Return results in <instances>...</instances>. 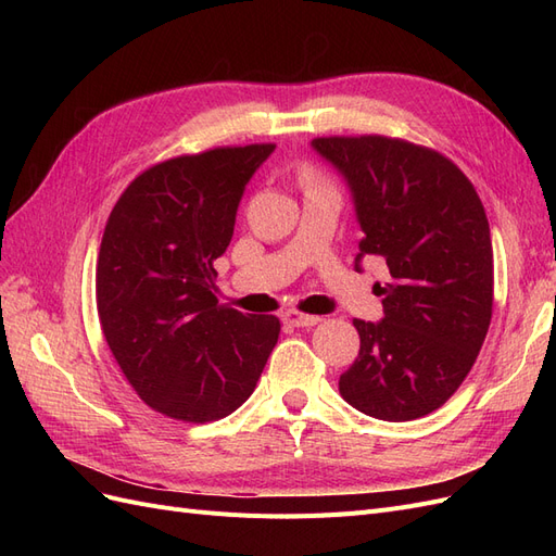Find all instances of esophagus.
I'll use <instances>...</instances> for the list:
<instances>
[{"label":"esophagus","instance_id":"1","mask_svg":"<svg viewBox=\"0 0 556 556\" xmlns=\"http://www.w3.org/2000/svg\"><path fill=\"white\" fill-rule=\"evenodd\" d=\"M319 319H323V317L299 313V311H294V308L282 313V323H288V325H292V327H313V325L319 323Z\"/></svg>","mask_w":556,"mask_h":556}]
</instances>
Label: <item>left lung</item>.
I'll use <instances>...</instances> for the list:
<instances>
[{
  "instance_id": "1",
  "label": "left lung",
  "mask_w": 556,
  "mask_h": 556,
  "mask_svg": "<svg viewBox=\"0 0 556 556\" xmlns=\"http://www.w3.org/2000/svg\"><path fill=\"white\" fill-rule=\"evenodd\" d=\"M343 174L364 237L387 262L380 323L352 319L359 355L339 380L352 408L408 422L441 408L476 364L492 323L494 252L482 201L433 148L382 134L317 137Z\"/></svg>"
}]
</instances>
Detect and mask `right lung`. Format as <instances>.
<instances>
[{
    "label": "right lung",
    "mask_w": 556,
    "mask_h": 556,
    "mask_svg": "<svg viewBox=\"0 0 556 556\" xmlns=\"http://www.w3.org/2000/svg\"><path fill=\"white\" fill-rule=\"evenodd\" d=\"M276 143L223 146L148 166L115 201L97 257L104 339L146 406L204 425L255 392L278 343L276 315L217 304L245 182Z\"/></svg>",
    "instance_id": "obj_1"
}]
</instances>
